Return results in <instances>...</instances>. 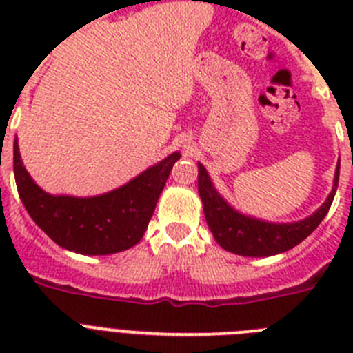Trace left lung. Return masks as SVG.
<instances>
[{
  "label": "left lung",
  "mask_w": 353,
  "mask_h": 353,
  "mask_svg": "<svg viewBox=\"0 0 353 353\" xmlns=\"http://www.w3.org/2000/svg\"><path fill=\"white\" fill-rule=\"evenodd\" d=\"M338 180L339 166L336 170L334 185L329 198L307 219L299 223L276 224L248 217L230 207L214 189L207 170L198 164V192L203 201L205 219L212 235L221 248L242 256H272L301 244L305 236H310L316 230L318 224L322 223L329 212L338 189Z\"/></svg>",
  "instance_id": "left-lung-1"
}]
</instances>
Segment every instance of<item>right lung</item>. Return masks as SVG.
<instances>
[{
	"label": "right lung",
	"instance_id": "right-lung-1",
	"mask_svg": "<svg viewBox=\"0 0 353 353\" xmlns=\"http://www.w3.org/2000/svg\"><path fill=\"white\" fill-rule=\"evenodd\" d=\"M179 152L143 171L123 187L93 198L51 196L23 166L14 141V174L21 201L31 219L56 244L79 254H113L136 245L145 235L157 199Z\"/></svg>",
	"mask_w": 353,
	"mask_h": 353
}]
</instances>
